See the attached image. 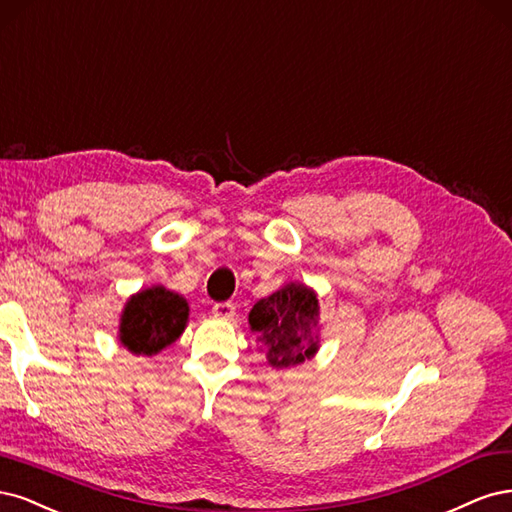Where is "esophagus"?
<instances>
[{
    "mask_svg": "<svg viewBox=\"0 0 512 512\" xmlns=\"http://www.w3.org/2000/svg\"><path fill=\"white\" fill-rule=\"evenodd\" d=\"M236 312V306L232 302H217L212 306V315L219 319H232Z\"/></svg>",
    "mask_w": 512,
    "mask_h": 512,
    "instance_id": "34e87169",
    "label": "esophagus"
}]
</instances>
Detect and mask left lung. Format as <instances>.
Returning <instances> with one entry per match:
<instances>
[{
  "mask_svg": "<svg viewBox=\"0 0 512 512\" xmlns=\"http://www.w3.org/2000/svg\"><path fill=\"white\" fill-rule=\"evenodd\" d=\"M317 317L319 300L315 291L304 285H287L259 300L249 323L266 346V357L274 368H289L302 364L317 353Z\"/></svg>",
  "mask_w": 512,
  "mask_h": 512,
  "instance_id": "obj_1",
  "label": "left lung"
}]
</instances>
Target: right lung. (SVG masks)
Wrapping results in <instances>:
<instances>
[{
  "instance_id": "add662e5",
  "label": "right lung",
  "mask_w": 512,
  "mask_h": 512,
  "mask_svg": "<svg viewBox=\"0 0 512 512\" xmlns=\"http://www.w3.org/2000/svg\"><path fill=\"white\" fill-rule=\"evenodd\" d=\"M187 300L163 287L136 293L123 310L121 342L136 355H155L183 334Z\"/></svg>"
}]
</instances>
